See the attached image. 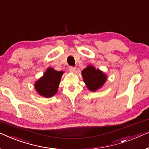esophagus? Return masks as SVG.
Segmentation results:
<instances>
[{"instance_id":"34e87169","label":"esophagus","mask_w":149,"mask_h":149,"mask_svg":"<svg viewBox=\"0 0 149 149\" xmlns=\"http://www.w3.org/2000/svg\"><path fill=\"white\" fill-rule=\"evenodd\" d=\"M69 70H70V72H75V71H76V68H75V67H70Z\"/></svg>"}]
</instances>
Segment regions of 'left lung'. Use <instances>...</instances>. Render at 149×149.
Returning <instances> with one entry per match:
<instances>
[{"label": "left lung", "mask_w": 149, "mask_h": 149, "mask_svg": "<svg viewBox=\"0 0 149 149\" xmlns=\"http://www.w3.org/2000/svg\"><path fill=\"white\" fill-rule=\"evenodd\" d=\"M81 75L87 88L92 92H96L103 86L107 79L102 71L96 69L92 65H88L81 71Z\"/></svg>", "instance_id": "8db88e82"}]
</instances>
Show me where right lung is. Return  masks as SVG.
<instances>
[{"instance_id":"obj_1","label":"right lung","mask_w":149,"mask_h":149,"mask_svg":"<svg viewBox=\"0 0 149 149\" xmlns=\"http://www.w3.org/2000/svg\"><path fill=\"white\" fill-rule=\"evenodd\" d=\"M64 72H58L53 68H48L45 74L35 81L34 88L40 96L51 98L58 91L61 79Z\"/></svg>"}]
</instances>
